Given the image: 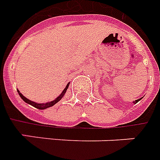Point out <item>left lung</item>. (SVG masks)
<instances>
[{
  "label": "left lung",
  "instance_id": "8db88e82",
  "mask_svg": "<svg viewBox=\"0 0 160 160\" xmlns=\"http://www.w3.org/2000/svg\"><path fill=\"white\" fill-rule=\"evenodd\" d=\"M142 99V98H138V99H137V100H135V101H133V104H137V103H138V102L139 101V100H141Z\"/></svg>",
  "mask_w": 160,
  "mask_h": 160
}]
</instances>
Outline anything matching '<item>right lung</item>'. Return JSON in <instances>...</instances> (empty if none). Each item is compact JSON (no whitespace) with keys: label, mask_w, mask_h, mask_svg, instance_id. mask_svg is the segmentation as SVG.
Listing matches in <instances>:
<instances>
[{"label":"right lung","mask_w":160,"mask_h":160,"mask_svg":"<svg viewBox=\"0 0 160 160\" xmlns=\"http://www.w3.org/2000/svg\"><path fill=\"white\" fill-rule=\"evenodd\" d=\"M68 86H69V83H67V85L66 86L64 90L62 91V93H61V94H60V95H59L56 99H55V100H53V101H50V102H47V103H43V104H38V103H35V102L31 101V100H29L28 98H27L26 97H24V96L22 95V94L20 93V91H19V90H18V93L19 96L21 97L22 99L24 102H26L27 104H31L32 106L37 108V109H39V110H44V109H47V108L51 107V106H53L54 104H56L57 102L60 101V100L64 97L65 93H66L67 88H68Z\"/></svg>","instance_id":"obj_1"}]
</instances>
